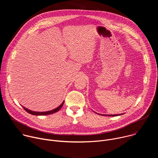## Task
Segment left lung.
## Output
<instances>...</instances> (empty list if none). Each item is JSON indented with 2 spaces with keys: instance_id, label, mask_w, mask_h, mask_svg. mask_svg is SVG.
I'll use <instances>...</instances> for the list:
<instances>
[{
  "instance_id": "1",
  "label": "left lung",
  "mask_w": 158,
  "mask_h": 158,
  "mask_svg": "<svg viewBox=\"0 0 158 158\" xmlns=\"http://www.w3.org/2000/svg\"><path fill=\"white\" fill-rule=\"evenodd\" d=\"M122 114H113V115H112V114H107V115H106V114H100V115H102V116H121V115H122Z\"/></svg>"
}]
</instances>
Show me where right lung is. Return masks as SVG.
Instances as JSON below:
<instances>
[{
    "mask_svg": "<svg viewBox=\"0 0 158 158\" xmlns=\"http://www.w3.org/2000/svg\"><path fill=\"white\" fill-rule=\"evenodd\" d=\"M64 101H63V102H62L59 107H57V108H56V109H53V110H49V111H46V112H35V111H32V110H29V109H27V108H26V107H23V106H22V107H23V108L25 109V110L28 112V113H29V114H32V115H35V116L48 115V114H54V113H55V112H57L58 110H59L60 109V108L62 107V106H63V104H64Z\"/></svg>",
    "mask_w": 158,
    "mask_h": 158,
    "instance_id": "right-lung-1",
    "label": "right lung"
}]
</instances>
